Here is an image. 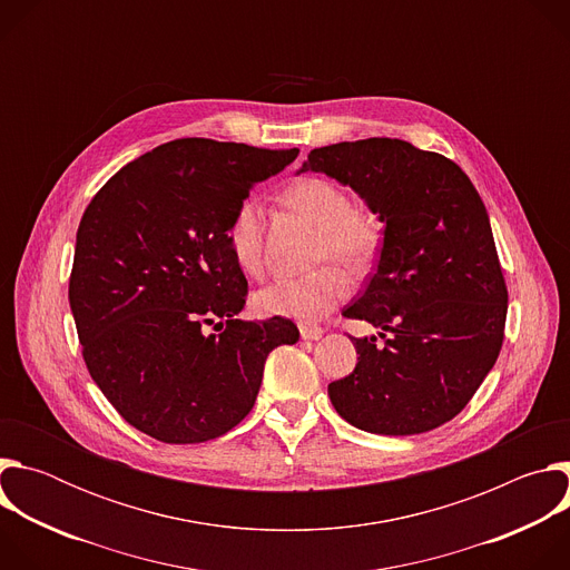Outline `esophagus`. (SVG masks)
I'll list each match as a JSON object with an SVG mask.
<instances>
[{
	"label": "esophagus",
	"mask_w": 570,
	"mask_h": 570,
	"mask_svg": "<svg viewBox=\"0 0 570 570\" xmlns=\"http://www.w3.org/2000/svg\"><path fill=\"white\" fill-rule=\"evenodd\" d=\"M322 334H324V330L317 327V324H306V322L299 324V336H302L304 341H320Z\"/></svg>",
	"instance_id": "esophagus-1"
}]
</instances>
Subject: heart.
Segmentation results:
<instances>
[{"instance_id":"1","label":"heart","mask_w":570,"mask_h":570,"mask_svg":"<svg viewBox=\"0 0 570 570\" xmlns=\"http://www.w3.org/2000/svg\"><path fill=\"white\" fill-rule=\"evenodd\" d=\"M284 200L291 209L317 225L315 238L317 264L341 262L358 273L376 255L381 229L374 216L354 209L350 194L332 180L304 178L293 183ZM264 209L257 198L240 200L227 223L225 243L234 266L248 277L264 273ZM350 295V279L336 264H324L306 275L279 277L259 288L253 297L257 313L268 317L315 320L330 313Z\"/></svg>"}]
</instances>
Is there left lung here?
Instances as JSON below:
<instances>
[{
  "mask_svg": "<svg viewBox=\"0 0 570 570\" xmlns=\"http://www.w3.org/2000/svg\"><path fill=\"white\" fill-rule=\"evenodd\" d=\"M299 171L350 185L385 223L376 271L343 311L383 345L350 336L358 363L330 383L334 409L376 435L451 422L505 338L508 286L475 187L453 159L390 137L313 148Z\"/></svg>",
  "mask_w": 570,
  "mask_h": 570,
  "instance_id": "8db88e82",
  "label": "left lung"
}]
</instances>
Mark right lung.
<instances>
[{
	"mask_svg": "<svg viewBox=\"0 0 570 570\" xmlns=\"http://www.w3.org/2000/svg\"><path fill=\"white\" fill-rule=\"evenodd\" d=\"M297 153L176 139L117 171L80 218L69 277L78 341L137 431L167 444L225 435L253 411L268 354L297 343L286 317L236 320L248 282L225 243L236 205Z\"/></svg>",
	"mask_w": 570,
	"mask_h": 570,
	"instance_id": "right-lung-1",
	"label": "right lung"
}]
</instances>
